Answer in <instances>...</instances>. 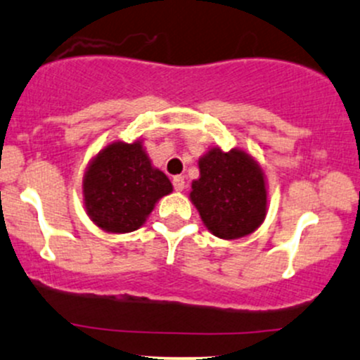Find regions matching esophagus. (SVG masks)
<instances>
[{"label":"esophagus","mask_w":360,"mask_h":360,"mask_svg":"<svg viewBox=\"0 0 360 360\" xmlns=\"http://www.w3.org/2000/svg\"><path fill=\"white\" fill-rule=\"evenodd\" d=\"M173 187H175L176 192H181L185 188V179L181 175L173 176Z\"/></svg>","instance_id":"obj_1"}]
</instances>
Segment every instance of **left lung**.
Returning <instances> with one entry per match:
<instances>
[{
	"label": "left lung",
	"instance_id": "8db88e82",
	"mask_svg": "<svg viewBox=\"0 0 360 360\" xmlns=\"http://www.w3.org/2000/svg\"><path fill=\"white\" fill-rule=\"evenodd\" d=\"M191 200L214 236L238 240L252 234L267 216V188L260 165L248 153L211 148L199 160Z\"/></svg>",
	"mask_w": 360,
	"mask_h": 360
}]
</instances>
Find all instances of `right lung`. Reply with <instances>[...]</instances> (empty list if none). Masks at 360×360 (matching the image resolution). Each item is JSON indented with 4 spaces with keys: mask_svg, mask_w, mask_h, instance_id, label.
<instances>
[{
    "mask_svg": "<svg viewBox=\"0 0 360 360\" xmlns=\"http://www.w3.org/2000/svg\"><path fill=\"white\" fill-rule=\"evenodd\" d=\"M172 191V181L153 167L141 141L105 146L90 161L83 179L86 214L107 233L139 229L156 202Z\"/></svg>",
    "mask_w": 360,
    "mask_h": 360,
    "instance_id": "1",
    "label": "right lung"
}]
</instances>
